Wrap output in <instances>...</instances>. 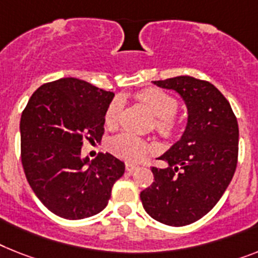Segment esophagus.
<instances>
[{
    "label": "esophagus",
    "mask_w": 258,
    "mask_h": 258,
    "mask_svg": "<svg viewBox=\"0 0 258 258\" xmlns=\"http://www.w3.org/2000/svg\"><path fill=\"white\" fill-rule=\"evenodd\" d=\"M125 169H126L127 172H133L134 170H137V166L136 165H132V163H126V166H125Z\"/></svg>",
    "instance_id": "1"
}]
</instances>
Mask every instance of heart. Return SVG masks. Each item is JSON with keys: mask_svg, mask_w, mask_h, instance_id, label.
<instances>
[{"mask_svg": "<svg viewBox=\"0 0 258 258\" xmlns=\"http://www.w3.org/2000/svg\"><path fill=\"white\" fill-rule=\"evenodd\" d=\"M138 99L141 100L145 105L148 106L150 112L157 120V131L163 136H171L179 129V121L176 120L174 114L178 110V100L172 97L169 93L163 92L161 89L149 88L138 93ZM122 101L121 99H114L106 108L105 112V125L114 126L120 117ZM110 152L122 158L127 162L137 163L152 152V146L142 138L137 137L132 133L118 134L109 142Z\"/></svg>", "mask_w": 258, "mask_h": 258, "instance_id": "heart-1", "label": "heart"}]
</instances>
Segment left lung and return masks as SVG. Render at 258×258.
<instances>
[{"mask_svg":"<svg viewBox=\"0 0 258 258\" xmlns=\"http://www.w3.org/2000/svg\"><path fill=\"white\" fill-rule=\"evenodd\" d=\"M172 89L187 106V124L152 167L154 182L141 192L145 211L159 223L183 227L202 219L231 183L239 154V125L228 100L214 84L192 76L153 82Z\"/></svg>","mask_w":258,"mask_h":258,"instance_id":"obj_1","label":"left lung"}]
</instances>
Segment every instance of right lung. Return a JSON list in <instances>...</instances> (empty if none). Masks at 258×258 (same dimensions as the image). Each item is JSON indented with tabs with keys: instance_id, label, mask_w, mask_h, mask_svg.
<instances>
[{
	"instance_id": "right-lung-1",
	"label": "right lung",
	"mask_w": 258,
	"mask_h": 258,
	"mask_svg": "<svg viewBox=\"0 0 258 258\" xmlns=\"http://www.w3.org/2000/svg\"><path fill=\"white\" fill-rule=\"evenodd\" d=\"M114 93L76 78L47 83L21 116V158L27 182L42 203L63 219L79 220L106 207L125 163L109 153L82 157L84 137L101 141Z\"/></svg>"
}]
</instances>
